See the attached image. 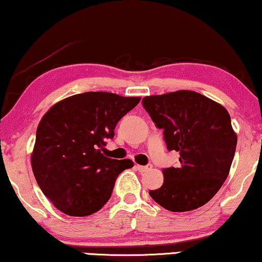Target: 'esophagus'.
<instances>
[{
	"instance_id": "1",
	"label": "esophagus",
	"mask_w": 262,
	"mask_h": 262,
	"mask_svg": "<svg viewBox=\"0 0 262 262\" xmlns=\"http://www.w3.org/2000/svg\"><path fill=\"white\" fill-rule=\"evenodd\" d=\"M135 167L139 172H146V171H148V169L152 168V165H147V166H142V165H136Z\"/></svg>"
}]
</instances>
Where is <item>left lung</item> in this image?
Instances as JSON below:
<instances>
[{
	"instance_id": "1",
	"label": "left lung",
	"mask_w": 262,
	"mask_h": 262,
	"mask_svg": "<svg viewBox=\"0 0 262 262\" xmlns=\"http://www.w3.org/2000/svg\"><path fill=\"white\" fill-rule=\"evenodd\" d=\"M142 105L160 129L178 167L164 168V183L149 194L174 212L191 211L211 200L229 174L237 136L223 105L190 90L146 96Z\"/></svg>"
}]
</instances>
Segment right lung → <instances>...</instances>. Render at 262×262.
I'll use <instances>...</instances> for the list:
<instances>
[{"label": "right lung", "mask_w": 262, "mask_h": 262, "mask_svg": "<svg viewBox=\"0 0 262 262\" xmlns=\"http://www.w3.org/2000/svg\"><path fill=\"white\" fill-rule=\"evenodd\" d=\"M140 97L89 91L51 106L36 129L31 163L43 194L69 216H89L109 201L130 159L103 156L105 140Z\"/></svg>", "instance_id": "right-lung-1"}]
</instances>
